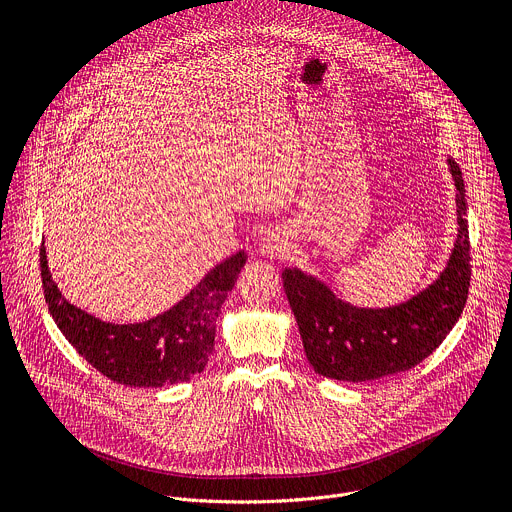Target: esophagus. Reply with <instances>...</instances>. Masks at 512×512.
I'll list each match as a JSON object with an SVG mask.
<instances>
[{"mask_svg":"<svg viewBox=\"0 0 512 512\" xmlns=\"http://www.w3.org/2000/svg\"><path fill=\"white\" fill-rule=\"evenodd\" d=\"M289 251L287 237L281 231H267L259 241V255L267 259H279Z\"/></svg>","mask_w":512,"mask_h":512,"instance_id":"esophagus-1","label":"esophagus"}]
</instances>
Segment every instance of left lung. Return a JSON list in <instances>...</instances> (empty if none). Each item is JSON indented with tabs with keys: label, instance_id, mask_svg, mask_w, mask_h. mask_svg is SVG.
<instances>
[{
	"label": "left lung",
	"instance_id": "obj_1",
	"mask_svg": "<svg viewBox=\"0 0 512 512\" xmlns=\"http://www.w3.org/2000/svg\"><path fill=\"white\" fill-rule=\"evenodd\" d=\"M448 168L456 186L458 237L440 275L409 300L387 308H358L298 267L281 273L304 352L318 375L362 383L409 371L444 342L462 316L472 273L466 190L452 158Z\"/></svg>",
	"mask_w": 512,
	"mask_h": 512
}]
</instances>
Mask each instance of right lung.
I'll return each mask as SVG.
<instances>
[{
    "label": "right lung",
    "mask_w": 512,
    "mask_h": 512,
    "mask_svg": "<svg viewBox=\"0 0 512 512\" xmlns=\"http://www.w3.org/2000/svg\"><path fill=\"white\" fill-rule=\"evenodd\" d=\"M247 261L239 251L212 267L170 310L145 322L113 324L70 304L52 279L46 247L40 275L48 312L64 338L107 379L129 387H166L204 371L214 348L216 318Z\"/></svg>",
    "instance_id": "1"
}]
</instances>
